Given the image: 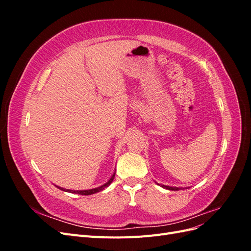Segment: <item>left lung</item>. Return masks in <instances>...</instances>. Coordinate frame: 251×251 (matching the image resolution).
Instances as JSON below:
<instances>
[{
    "label": "left lung",
    "instance_id": "obj_1",
    "mask_svg": "<svg viewBox=\"0 0 251 251\" xmlns=\"http://www.w3.org/2000/svg\"><path fill=\"white\" fill-rule=\"evenodd\" d=\"M157 183V182H156ZM158 185H160L161 187L165 188V189H169V191H180V189H184V187H176V186H169V185H163V184H159L157 183ZM185 188H188V187H185Z\"/></svg>",
    "mask_w": 251,
    "mask_h": 251
}]
</instances>
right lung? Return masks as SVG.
Segmentation results:
<instances>
[{
  "mask_svg": "<svg viewBox=\"0 0 251 251\" xmlns=\"http://www.w3.org/2000/svg\"><path fill=\"white\" fill-rule=\"evenodd\" d=\"M114 177H115V172L113 173V175L111 176V178L105 182V183H103L102 185L98 186V187H95V188H91V189H83V191H74V189H66V188H63V187H59V186H56L57 188H59L60 191H64V192H68V193H72V194H78V195H85V196H89V195H93V194H96L98 192L100 191H103V189L105 187H108L111 183L112 181L114 180Z\"/></svg>",
  "mask_w": 251,
  "mask_h": 251,
  "instance_id": "add662e5",
  "label": "right lung"
}]
</instances>
